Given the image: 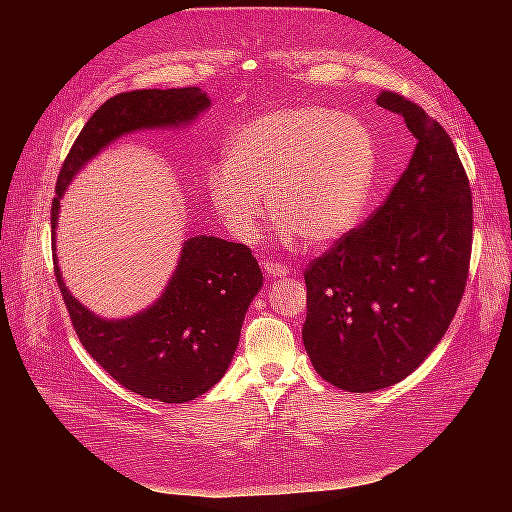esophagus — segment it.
<instances>
[{
	"label": "esophagus",
	"mask_w": 512,
	"mask_h": 512,
	"mask_svg": "<svg viewBox=\"0 0 512 512\" xmlns=\"http://www.w3.org/2000/svg\"><path fill=\"white\" fill-rule=\"evenodd\" d=\"M262 269H265V273L269 277H286V275L292 273L286 265H282V262H275V260H265V262H262Z\"/></svg>",
	"instance_id": "obj_1"
}]
</instances>
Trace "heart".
Listing matches in <instances>:
<instances>
[{
  "label": "heart",
  "instance_id": "obj_1",
  "mask_svg": "<svg viewBox=\"0 0 512 512\" xmlns=\"http://www.w3.org/2000/svg\"><path fill=\"white\" fill-rule=\"evenodd\" d=\"M376 147L361 119L320 106L280 108L228 136L207 194L237 237H252L262 196L286 237L331 247L359 224L374 190Z\"/></svg>",
  "mask_w": 512,
  "mask_h": 512
}]
</instances>
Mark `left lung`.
Returning <instances> with one entry per match:
<instances>
[{
  "label": "left lung",
  "instance_id": "left-lung-1",
  "mask_svg": "<svg viewBox=\"0 0 512 512\" xmlns=\"http://www.w3.org/2000/svg\"><path fill=\"white\" fill-rule=\"evenodd\" d=\"M416 138L371 218L305 269L303 344L337 389L371 393L410 376L440 344L468 282L472 192L451 136L421 106L382 91Z\"/></svg>",
  "mask_w": 512,
  "mask_h": 512
}]
</instances>
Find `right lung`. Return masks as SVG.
Returning <instances> with one entry per match:
<instances>
[{
	"instance_id": "obj_1",
	"label": "right lung",
	"mask_w": 512,
	"mask_h": 512,
	"mask_svg": "<svg viewBox=\"0 0 512 512\" xmlns=\"http://www.w3.org/2000/svg\"><path fill=\"white\" fill-rule=\"evenodd\" d=\"M211 106L198 87L136 89L106 100L89 117L59 170L51 207V239L59 200L74 175L119 136L181 128ZM55 260V277L72 327L85 350L128 391L164 404H185L218 384L235 356L247 307L262 271L243 243L218 237L183 241L177 269L162 297L136 316L106 320L76 301Z\"/></svg>"
}]
</instances>
